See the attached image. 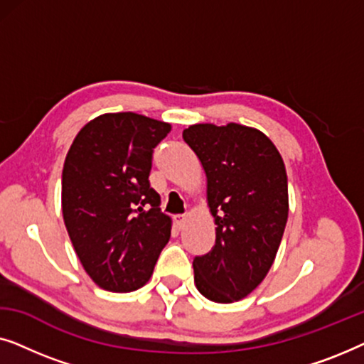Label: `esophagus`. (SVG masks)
Wrapping results in <instances>:
<instances>
[{
  "instance_id": "34e87169",
  "label": "esophagus",
  "mask_w": 364,
  "mask_h": 364,
  "mask_svg": "<svg viewBox=\"0 0 364 364\" xmlns=\"http://www.w3.org/2000/svg\"><path fill=\"white\" fill-rule=\"evenodd\" d=\"M186 222H187L186 215H176V217H173V223H176L177 228L186 227Z\"/></svg>"
}]
</instances>
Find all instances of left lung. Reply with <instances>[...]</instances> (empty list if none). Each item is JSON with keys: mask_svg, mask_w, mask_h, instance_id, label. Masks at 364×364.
<instances>
[{"mask_svg": "<svg viewBox=\"0 0 364 364\" xmlns=\"http://www.w3.org/2000/svg\"><path fill=\"white\" fill-rule=\"evenodd\" d=\"M207 176L215 245L193 258L197 290L215 303L242 300L275 260L288 218L285 164L258 129L193 124L182 134Z\"/></svg>", "mask_w": 364, "mask_h": 364, "instance_id": "8db88e82", "label": "left lung"}]
</instances>
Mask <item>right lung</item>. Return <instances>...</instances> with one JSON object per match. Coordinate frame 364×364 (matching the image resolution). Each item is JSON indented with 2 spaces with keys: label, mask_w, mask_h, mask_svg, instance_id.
Returning <instances> with one entry per match:
<instances>
[{
  "label": "right lung",
  "mask_w": 364,
  "mask_h": 364,
  "mask_svg": "<svg viewBox=\"0 0 364 364\" xmlns=\"http://www.w3.org/2000/svg\"><path fill=\"white\" fill-rule=\"evenodd\" d=\"M171 124L136 112L102 114L77 132L63 168V217L84 270L97 287L146 285L172 220L151 187L154 147Z\"/></svg>",
  "instance_id": "obj_1"
}]
</instances>
